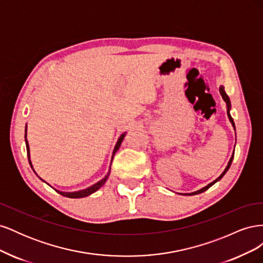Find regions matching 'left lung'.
Returning <instances> with one entry per match:
<instances>
[{"label":"left lung","mask_w":263,"mask_h":263,"mask_svg":"<svg viewBox=\"0 0 263 263\" xmlns=\"http://www.w3.org/2000/svg\"><path fill=\"white\" fill-rule=\"evenodd\" d=\"M219 92H220V94H221V97H222V99H224V101L226 102V104H227V115H228V118H229V121L232 122V124H233V126H234V128H235V123H234V119H233V117H232V115H230V113H229V108H230V101H229V98H228V95L226 94V92H225V90H224V87L222 86H220V89H219ZM233 159H234V154H233V156H232V158H230V160H229V162H228V165L226 166V169H225V171L222 172L221 174H220V177L218 178V179H216L215 180L214 182H212L211 184H209L208 186H205V187H203V189H201L200 191H196V192H194V193H190L189 195H194V194H198V193H202V192H204V191H206L208 189H210L214 183H216L218 180H220L222 177H224V174L227 172V170L229 169V166H230V164H232V162H233Z\"/></svg>","instance_id":"8db88e82"}]
</instances>
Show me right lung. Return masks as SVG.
<instances>
[{"instance_id": "obj_1", "label": "right lung", "mask_w": 263, "mask_h": 263, "mask_svg": "<svg viewBox=\"0 0 263 263\" xmlns=\"http://www.w3.org/2000/svg\"><path fill=\"white\" fill-rule=\"evenodd\" d=\"M124 136H125V134H123L122 136H121V138L118 139V141H117V144H116V146H115V149H114V153L113 154H115L116 151H117V149L121 147V144H122V141H123V139H124ZM25 137H26V134H25ZM26 149H27V157H28V160H29V146H28V142H27V139H26ZM113 157H114V155H113ZM29 164H30V166H31V169H33V165H31V162H30V160H29ZM108 176H109V173H107L106 176H105V178L104 179H102L100 182H98L97 184H94V185H92V186H90V187H87V189H85V190H82V191H78V192H72V193H69V192H60V191H57V192L59 193V194H61V195H63V196H66V197H70V198H80V197H85V196H87V195H90V194H92V193H94L95 191L97 190H99L103 184H104L105 183V181L107 180V178H108ZM44 181V180H43Z\"/></svg>"}]
</instances>
